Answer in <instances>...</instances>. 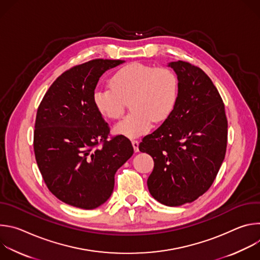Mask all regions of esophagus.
<instances>
[{
  "label": "esophagus",
  "instance_id": "obj_1",
  "mask_svg": "<svg viewBox=\"0 0 260 260\" xmlns=\"http://www.w3.org/2000/svg\"><path fill=\"white\" fill-rule=\"evenodd\" d=\"M132 145H133V147H134V149H135V150H138V147H139V141H137V140H133V141H132Z\"/></svg>",
  "mask_w": 260,
  "mask_h": 260
}]
</instances>
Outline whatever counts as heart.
Returning <instances> with one entry per match:
<instances>
[{
    "label": "heart",
    "instance_id": "heart-1",
    "mask_svg": "<svg viewBox=\"0 0 260 260\" xmlns=\"http://www.w3.org/2000/svg\"><path fill=\"white\" fill-rule=\"evenodd\" d=\"M142 101L144 102V105L156 104L157 109L164 113H168L173 105V101L170 98L165 96L161 91H157L153 86H150L143 92Z\"/></svg>",
    "mask_w": 260,
    "mask_h": 260
}]
</instances>
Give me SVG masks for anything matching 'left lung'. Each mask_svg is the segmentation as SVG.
Returning a JSON list of instances; mask_svg holds the SVG:
<instances>
[{"label": "left lung", "mask_w": 260, "mask_h": 260, "mask_svg": "<svg viewBox=\"0 0 260 260\" xmlns=\"http://www.w3.org/2000/svg\"><path fill=\"white\" fill-rule=\"evenodd\" d=\"M116 66L117 60L96 58L70 69L52 83L37 111V164L51 193L76 208L92 210L106 203L122 159L134 151L123 136L107 141L109 127L94 102L101 76ZM99 141L101 150H85Z\"/></svg>", "instance_id": "left-lung-1"}]
</instances>
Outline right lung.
<instances>
[{
    "label": "right lung",
    "mask_w": 260,
    "mask_h": 260,
    "mask_svg": "<svg viewBox=\"0 0 260 260\" xmlns=\"http://www.w3.org/2000/svg\"><path fill=\"white\" fill-rule=\"evenodd\" d=\"M178 79L172 112L139 150L152 156L147 185L151 196L169 207L191 203L214 182L224 159L228 120L224 105L206 74L182 60L170 61Z\"/></svg>",
    "instance_id": "add662e5"
}]
</instances>
